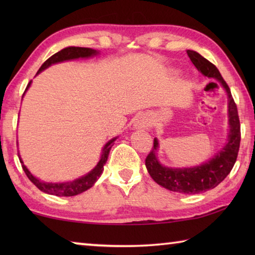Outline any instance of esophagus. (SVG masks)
<instances>
[{"label": "esophagus", "mask_w": 255, "mask_h": 255, "mask_svg": "<svg viewBox=\"0 0 255 255\" xmlns=\"http://www.w3.org/2000/svg\"><path fill=\"white\" fill-rule=\"evenodd\" d=\"M133 126L136 129H146L150 126V119L146 115H139L137 116L133 123Z\"/></svg>", "instance_id": "1"}]
</instances>
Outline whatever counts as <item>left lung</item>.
<instances>
[{
  "instance_id": "obj_1",
  "label": "left lung",
  "mask_w": 255,
  "mask_h": 255,
  "mask_svg": "<svg viewBox=\"0 0 255 255\" xmlns=\"http://www.w3.org/2000/svg\"><path fill=\"white\" fill-rule=\"evenodd\" d=\"M187 54L193 65L202 75L219 81L226 90L228 98V125H230L227 143L214 157L200 165L172 169V167L163 166L158 162L156 156L158 140L157 138H154V146L145 159V165L152 179L163 188L184 195H196L217 187L230 174L240 149L241 125L236 103L218 68L197 51L187 50Z\"/></svg>"
}]
</instances>
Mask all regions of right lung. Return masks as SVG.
Returning <instances> with one entry per match:
<instances>
[{"label":"right lung","mask_w":255,"mask_h":255,"mask_svg":"<svg viewBox=\"0 0 255 255\" xmlns=\"http://www.w3.org/2000/svg\"><path fill=\"white\" fill-rule=\"evenodd\" d=\"M99 51H97L96 49L84 48V47H66V48H64L60 51H58V53L54 54L51 57L47 59L46 62L42 64L41 67L39 68V71L37 72V74H39L41 71L46 70L47 67L53 65V64L64 62V60L76 59V58H88V57H91V56L97 55ZM30 84H31V81L28 83L25 91L29 89ZM25 91H24V93H25ZM24 93H23V96H24ZM116 139H117V137L112 138V139H110L105 145V147H103V149H102L100 161H99L97 166L94 167L92 171H90L88 174L81 176V178H79V179H76L74 181H70V182H62V183L44 182V181L34 178V176L30 173L29 170L27 169V166L24 165L22 159H21L20 156H19V159L21 162V165H22L24 173L28 176V179L31 181V182L36 185V187L39 189L40 191L48 193V195H54V196H58V197H72V196L80 195V193L86 191V190L91 188L92 185L96 183V181L100 178V175L102 174V171H103V165H105L107 162L108 156H109V153H110V149L112 147V145H114Z\"/></svg>","instance_id":"right-lung-1"}]
</instances>
